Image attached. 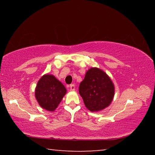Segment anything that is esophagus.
Instances as JSON below:
<instances>
[{
    "instance_id": "34e87169",
    "label": "esophagus",
    "mask_w": 155,
    "mask_h": 155,
    "mask_svg": "<svg viewBox=\"0 0 155 155\" xmlns=\"http://www.w3.org/2000/svg\"><path fill=\"white\" fill-rule=\"evenodd\" d=\"M70 90L72 91L75 90V86H74V84H72V85H70Z\"/></svg>"
}]
</instances>
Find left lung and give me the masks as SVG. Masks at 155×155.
Wrapping results in <instances>:
<instances>
[{"label":"left lung","instance_id":"obj_1","mask_svg":"<svg viewBox=\"0 0 155 155\" xmlns=\"http://www.w3.org/2000/svg\"><path fill=\"white\" fill-rule=\"evenodd\" d=\"M78 91L85 107L94 112L101 111L111 104L115 87L105 72L99 68H91L86 72Z\"/></svg>","mask_w":155,"mask_h":155}]
</instances>
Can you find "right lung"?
<instances>
[{
	"label": "right lung",
	"mask_w": 155,
	"mask_h": 155,
	"mask_svg": "<svg viewBox=\"0 0 155 155\" xmlns=\"http://www.w3.org/2000/svg\"><path fill=\"white\" fill-rule=\"evenodd\" d=\"M66 94V89L59 80L51 74H45L37 84L35 95L43 109L53 111Z\"/></svg>",
	"instance_id": "obj_1"
}]
</instances>
